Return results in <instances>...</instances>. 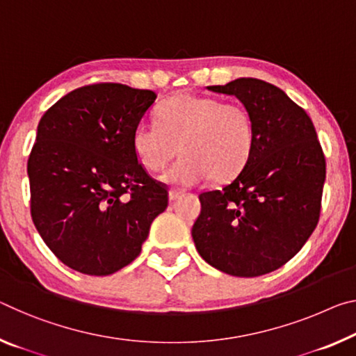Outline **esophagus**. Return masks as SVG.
Returning a JSON list of instances; mask_svg holds the SVG:
<instances>
[{
	"instance_id": "1",
	"label": "esophagus",
	"mask_w": 356,
	"mask_h": 356,
	"mask_svg": "<svg viewBox=\"0 0 356 356\" xmlns=\"http://www.w3.org/2000/svg\"><path fill=\"white\" fill-rule=\"evenodd\" d=\"M180 195H182V190L171 188V190H169V201H176Z\"/></svg>"
}]
</instances>
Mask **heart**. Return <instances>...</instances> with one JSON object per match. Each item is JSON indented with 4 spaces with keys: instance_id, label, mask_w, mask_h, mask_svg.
Here are the masks:
<instances>
[{
    "instance_id": "heart-1",
    "label": "heart",
    "mask_w": 356,
    "mask_h": 356,
    "mask_svg": "<svg viewBox=\"0 0 356 356\" xmlns=\"http://www.w3.org/2000/svg\"><path fill=\"white\" fill-rule=\"evenodd\" d=\"M253 144L255 129L244 104L190 93L169 98L158 111V122H140L133 134L134 152L147 171H160L184 152L161 176L176 187L211 176L233 179L249 161Z\"/></svg>"
}]
</instances>
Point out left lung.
Wrapping results in <instances>:
<instances>
[{
    "mask_svg": "<svg viewBox=\"0 0 356 356\" xmlns=\"http://www.w3.org/2000/svg\"><path fill=\"white\" fill-rule=\"evenodd\" d=\"M217 93L249 109L255 144L244 169L222 190L200 195L191 228L196 250L222 273L257 277L284 266L317 227L326 160L314 123L279 87L241 77Z\"/></svg>",
    "mask_w": 356,
    "mask_h": 356,
    "instance_id": "left-lung-1",
    "label": "left lung"
}]
</instances>
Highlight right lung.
I'll use <instances>...</instances> for the list:
<instances>
[{"label": "right lung", "instance_id": "1", "mask_svg": "<svg viewBox=\"0 0 356 356\" xmlns=\"http://www.w3.org/2000/svg\"><path fill=\"white\" fill-rule=\"evenodd\" d=\"M156 95L92 83L49 107L28 158L33 223L71 269L109 275L136 258L168 207V187L149 176L134 129Z\"/></svg>", "mask_w": 356, "mask_h": 356}]
</instances>
